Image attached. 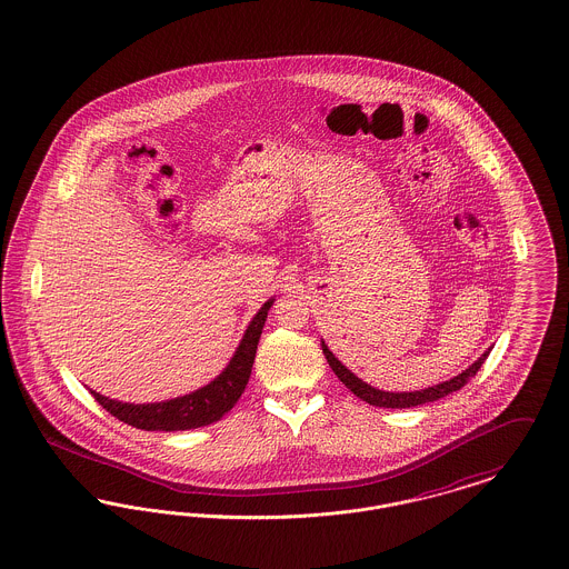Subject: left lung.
Listing matches in <instances>:
<instances>
[{
  "mask_svg": "<svg viewBox=\"0 0 569 569\" xmlns=\"http://www.w3.org/2000/svg\"><path fill=\"white\" fill-rule=\"evenodd\" d=\"M320 343H322V352H325L329 366L333 369L335 376H337L359 400L368 401L369 406H378V408H412V406H421V403H430V401L447 398V396L453 393V391H460V389L467 385L468 380L479 371V368L483 366V361L488 359V355H490V350H492V348H488L472 366H468L462 373H458V376H453V378H449V380H445V382H438V385H432V387H428V389H419V391H398V393H396V391H382V389L371 387L366 380H361L357 373H352L350 369L346 368V366L335 357L333 352L329 350V346H327L325 341H320Z\"/></svg>",
  "mask_w": 569,
  "mask_h": 569,
  "instance_id": "8db88e82",
  "label": "left lung"
}]
</instances>
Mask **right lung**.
Returning a JSON list of instances; mask_svg holds the SVG:
<instances>
[{"mask_svg": "<svg viewBox=\"0 0 569 569\" xmlns=\"http://www.w3.org/2000/svg\"><path fill=\"white\" fill-rule=\"evenodd\" d=\"M272 302L274 299H268L258 309V313L251 318L247 331L242 335L230 363L217 378H212L200 389L173 400L150 401V403L111 400L92 389L90 393L107 412H111L116 419L133 426L137 430L178 432V430H193V428L210 426L219 421L226 412H230L238 398L242 396L251 376L258 341Z\"/></svg>", "mask_w": 569, "mask_h": 569, "instance_id": "right-lung-1", "label": "right lung"}]
</instances>
